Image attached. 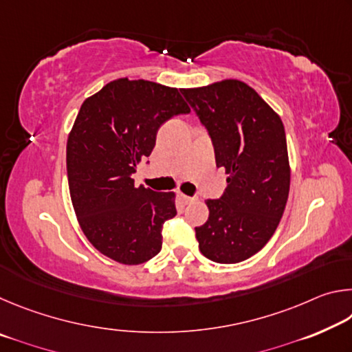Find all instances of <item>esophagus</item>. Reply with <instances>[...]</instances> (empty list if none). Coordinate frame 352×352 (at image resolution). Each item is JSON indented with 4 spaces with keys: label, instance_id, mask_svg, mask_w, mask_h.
<instances>
[{
    "label": "esophagus",
    "instance_id": "1",
    "mask_svg": "<svg viewBox=\"0 0 352 352\" xmlns=\"http://www.w3.org/2000/svg\"><path fill=\"white\" fill-rule=\"evenodd\" d=\"M180 199L184 205H189V204H192V201L197 200L195 197H189V195H184V194H180Z\"/></svg>",
    "mask_w": 352,
    "mask_h": 352
}]
</instances>
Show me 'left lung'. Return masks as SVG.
<instances>
[{"label":"left lung","instance_id":"left-lung-1","mask_svg":"<svg viewBox=\"0 0 352 352\" xmlns=\"http://www.w3.org/2000/svg\"><path fill=\"white\" fill-rule=\"evenodd\" d=\"M210 135L228 186L206 200L210 217L195 226L204 256L236 264L258 253L275 233L290 188L287 141L281 118L241 80L180 90Z\"/></svg>","mask_w":352,"mask_h":352}]
</instances>
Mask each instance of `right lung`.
<instances>
[{"mask_svg": "<svg viewBox=\"0 0 352 352\" xmlns=\"http://www.w3.org/2000/svg\"><path fill=\"white\" fill-rule=\"evenodd\" d=\"M189 111L177 88L142 79L111 80L82 104L67 144L69 194L87 239L113 261L136 265L162 252L175 195L136 188L132 175L158 129Z\"/></svg>", "mask_w": 352, "mask_h": 352, "instance_id": "obj_1", "label": "right lung"}]
</instances>
